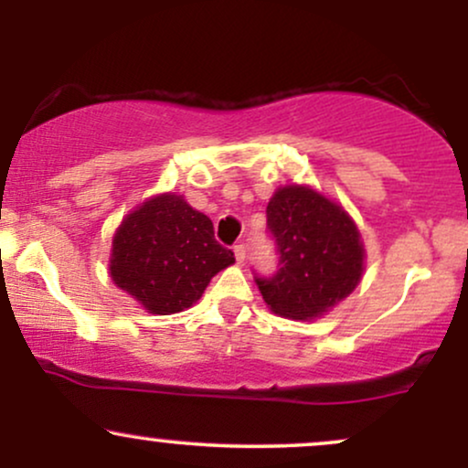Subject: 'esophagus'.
Returning a JSON list of instances; mask_svg holds the SVG:
<instances>
[{"label":"esophagus","instance_id":"obj_1","mask_svg":"<svg viewBox=\"0 0 468 468\" xmlns=\"http://www.w3.org/2000/svg\"><path fill=\"white\" fill-rule=\"evenodd\" d=\"M233 252H235V261H238L239 266L244 264V260H246V246H244V244H235V246H233Z\"/></svg>","mask_w":468,"mask_h":468}]
</instances>
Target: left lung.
Wrapping results in <instances>:
<instances>
[{
	"label": "left lung",
	"instance_id": "left-lung-1",
	"mask_svg": "<svg viewBox=\"0 0 468 468\" xmlns=\"http://www.w3.org/2000/svg\"><path fill=\"white\" fill-rule=\"evenodd\" d=\"M266 218L282 268L255 282L271 313L313 321L350 297L363 279L365 246L341 204L308 185H286L272 193Z\"/></svg>",
	"mask_w": 468,
	"mask_h": 468
}]
</instances>
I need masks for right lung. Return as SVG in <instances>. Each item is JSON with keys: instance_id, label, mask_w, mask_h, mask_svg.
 I'll list each match as a JSON object with an SVG mask.
<instances>
[{"instance_id": "right-lung-1", "label": "right lung", "mask_w": 468, "mask_h": 468, "mask_svg": "<svg viewBox=\"0 0 468 468\" xmlns=\"http://www.w3.org/2000/svg\"><path fill=\"white\" fill-rule=\"evenodd\" d=\"M230 264L233 250L218 244L211 219L178 193L138 204L112 238V282L152 314L191 308Z\"/></svg>"}]
</instances>
